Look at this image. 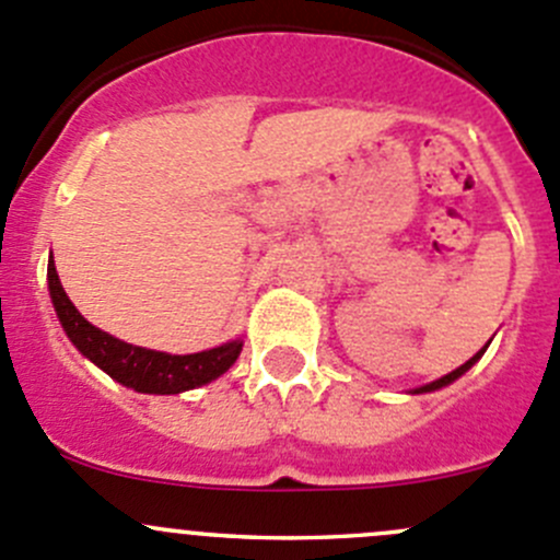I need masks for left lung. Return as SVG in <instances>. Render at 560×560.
<instances>
[{
    "label": "left lung",
    "instance_id": "left-lung-1",
    "mask_svg": "<svg viewBox=\"0 0 560 560\" xmlns=\"http://www.w3.org/2000/svg\"><path fill=\"white\" fill-rule=\"evenodd\" d=\"M487 345H490V341H487ZM487 345H485V347H481V350H479V352H476V355H474V358H470V361H465V363H463V366H459V369H454V372H448V374H446V377H441V380H432V383H430V385H421V388H416V390H412V394H430V390H438V388H443V385L454 383V380H457V377H463V374H465V372H468V369H470V366H474V363H476V361H479V358H481V355H485Z\"/></svg>",
    "mask_w": 560,
    "mask_h": 560
}]
</instances>
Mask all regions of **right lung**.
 <instances>
[{"label":"right lung","instance_id":"add662e5","mask_svg":"<svg viewBox=\"0 0 560 560\" xmlns=\"http://www.w3.org/2000/svg\"><path fill=\"white\" fill-rule=\"evenodd\" d=\"M48 292H51V303L57 308L65 334L79 347L81 355L90 358L108 377L139 390V394H183V390L199 388V385L221 377L243 350V341L235 339L213 347V350L194 352V355H170V352L148 350V347L114 339L112 334L86 323L79 308L70 303L59 284L54 259L48 262Z\"/></svg>","mask_w":560,"mask_h":560}]
</instances>
